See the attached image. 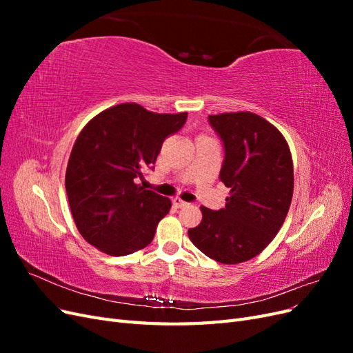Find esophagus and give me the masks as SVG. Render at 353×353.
<instances>
[{"mask_svg": "<svg viewBox=\"0 0 353 353\" xmlns=\"http://www.w3.org/2000/svg\"><path fill=\"white\" fill-rule=\"evenodd\" d=\"M172 205H174L175 208H184V206L188 205V203L184 201L183 199H179V197H174V199H172Z\"/></svg>", "mask_w": 353, "mask_h": 353, "instance_id": "1", "label": "esophagus"}]
</instances>
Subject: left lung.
Listing matches in <instances>:
<instances>
[{
  "mask_svg": "<svg viewBox=\"0 0 353 353\" xmlns=\"http://www.w3.org/2000/svg\"><path fill=\"white\" fill-rule=\"evenodd\" d=\"M209 122L225 147L219 178L230 196L219 210L201 206V222L188 237L213 261L241 263L262 253L285 221L294 187L290 147L252 112L210 114Z\"/></svg>",
  "mask_w": 353,
  "mask_h": 353,
  "instance_id": "8db88e82",
  "label": "left lung"
}]
</instances>
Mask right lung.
Instances as JSON below:
<instances>
[{"mask_svg": "<svg viewBox=\"0 0 353 353\" xmlns=\"http://www.w3.org/2000/svg\"><path fill=\"white\" fill-rule=\"evenodd\" d=\"M187 121L184 113H154L137 103L116 104L94 116L73 144L66 193L81 236L110 256L152 243L170 200L135 184L153 168L163 141Z\"/></svg>", "mask_w": 353, "mask_h": 353, "instance_id": "add662e5", "label": "right lung"}]
</instances>
